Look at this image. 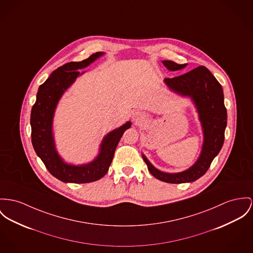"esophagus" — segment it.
Segmentation results:
<instances>
[{
    "mask_svg": "<svg viewBox=\"0 0 253 253\" xmlns=\"http://www.w3.org/2000/svg\"><path fill=\"white\" fill-rule=\"evenodd\" d=\"M144 115L140 112H135L133 115H132V119L134 122H136L137 124H139L141 121L144 120Z\"/></svg>",
    "mask_w": 253,
    "mask_h": 253,
    "instance_id": "1",
    "label": "esophagus"
}]
</instances>
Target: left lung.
Returning a JSON list of instances; mask_svg holds the SVG:
<instances>
[{
    "mask_svg": "<svg viewBox=\"0 0 253 253\" xmlns=\"http://www.w3.org/2000/svg\"><path fill=\"white\" fill-rule=\"evenodd\" d=\"M162 62L169 71H179L188 65V63L177 64L171 60H163ZM164 83L177 95L191 98L203 134L201 151L193 166L174 173L158 169L146 156L143 153L141 156L150 173L163 182L171 184L195 182L206 173L223 145L227 125L223 90L220 84L205 66H198L178 77L165 79Z\"/></svg>",
    "mask_w": 253,
    "mask_h": 253,
    "instance_id": "8db88e82",
    "label": "left lung"
}]
</instances>
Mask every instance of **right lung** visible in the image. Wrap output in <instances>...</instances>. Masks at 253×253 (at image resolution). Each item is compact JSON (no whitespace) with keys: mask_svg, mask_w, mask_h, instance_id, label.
I'll return each mask as SVG.
<instances>
[{"mask_svg":"<svg viewBox=\"0 0 253 253\" xmlns=\"http://www.w3.org/2000/svg\"><path fill=\"white\" fill-rule=\"evenodd\" d=\"M104 55V52H97L82 61H72L58 67L39 86L37 101L32 109V143L35 151L49 172L64 183L81 184L101 179L109 170L121 136L132 124L131 121H126L105 135L99 145L97 156L86 164L67 163L58 154L53 130L58 102L76 79L84 73L80 70Z\"/></svg>","mask_w":253,"mask_h":253,"instance_id":"right-lung-1","label":"right lung"}]
</instances>
